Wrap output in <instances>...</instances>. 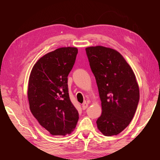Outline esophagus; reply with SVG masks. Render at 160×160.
Instances as JSON below:
<instances>
[{
	"mask_svg": "<svg viewBox=\"0 0 160 160\" xmlns=\"http://www.w3.org/2000/svg\"><path fill=\"white\" fill-rule=\"evenodd\" d=\"M88 108V104L86 102H85L84 103L82 104V108H83V110L86 109Z\"/></svg>",
	"mask_w": 160,
	"mask_h": 160,
	"instance_id": "34e87169",
	"label": "esophagus"
}]
</instances>
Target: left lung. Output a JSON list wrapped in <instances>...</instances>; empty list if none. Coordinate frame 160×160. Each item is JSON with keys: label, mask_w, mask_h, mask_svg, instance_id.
I'll list each match as a JSON object with an SVG mask.
<instances>
[{"label": "left lung", "mask_w": 160, "mask_h": 160, "mask_svg": "<svg viewBox=\"0 0 160 160\" xmlns=\"http://www.w3.org/2000/svg\"><path fill=\"white\" fill-rule=\"evenodd\" d=\"M95 77L102 113L97 120L106 136L118 135L132 120L139 100V90L133 70L119 52L102 46L85 49Z\"/></svg>", "instance_id": "left-lung-1"}]
</instances>
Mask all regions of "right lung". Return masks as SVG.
I'll use <instances>...</instances> for the list:
<instances>
[{
  "label": "right lung",
  "instance_id": "1",
  "mask_svg": "<svg viewBox=\"0 0 160 160\" xmlns=\"http://www.w3.org/2000/svg\"><path fill=\"white\" fill-rule=\"evenodd\" d=\"M78 50L62 47L42 57L32 67L28 88L31 113L52 135L72 132L79 113L69 98L68 77Z\"/></svg>",
  "mask_w": 160,
  "mask_h": 160
}]
</instances>
